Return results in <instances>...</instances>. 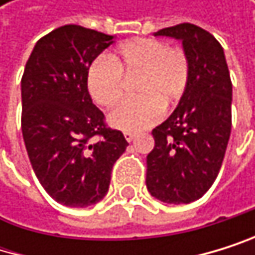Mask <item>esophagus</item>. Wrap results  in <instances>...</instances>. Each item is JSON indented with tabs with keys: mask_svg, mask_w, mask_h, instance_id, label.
Here are the masks:
<instances>
[{
	"mask_svg": "<svg viewBox=\"0 0 255 255\" xmlns=\"http://www.w3.org/2000/svg\"><path fill=\"white\" fill-rule=\"evenodd\" d=\"M124 136H125V139L128 140V142H131L134 137H136V134L134 133H130V131H127V133H124Z\"/></svg>",
	"mask_w": 255,
	"mask_h": 255,
	"instance_id": "esophagus-1",
	"label": "esophagus"
}]
</instances>
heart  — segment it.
<instances>
[{
  "label": "heart",
  "mask_w": 255,
  "mask_h": 255,
  "mask_svg": "<svg viewBox=\"0 0 255 255\" xmlns=\"http://www.w3.org/2000/svg\"><path fill=\"white\" fill-rule=\"evenodd\" d=\"M139 76L137 98L121 102L112 110L113 127L136 133L154 125L162 107L177 104L190 84V59L180 47L154 38H134L119 45L113 59L99 56L87 72V89L101 107H113L122 96L124 78Z\"/></svg>",
  "instance_id": "b5f03b06"
}]
</instances>
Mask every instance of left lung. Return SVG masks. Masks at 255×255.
Instances as JSON below:
<instances>
[{
	"mask_svg": "<svg viewBox=\"0 0 255 255\" xmlns=\"http://www.w3.org/2000/svg\"><path fill=\"white\" fill-rule=\"evenodd\" d=\"M182 39L190 84L177 109L151 131L146 188L162 202L200 199L214 183L231 134L233 84L220 42L202 27L182 22L154 33Z\"/></svg>",
	"mask_w": 255,
	"mask_h": 255,
	"instance_id": "obj_1",
	"label": "left lung"
}]
</instances>
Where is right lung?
Here are the masks:
<instances>
[{
	"label": "right lung",
	"mask_w": 255,
	"mask_h": 255,
	"mask_svg": "<svg viewBox=\"0 0 255 255\" xmlns=\"http://www.w3.org/2000/svg\"><path fill=\"white\" fill-rule=\"evenodd\" d=\"M113 36L67 24L42 36L21 79V128L42 188L65 207L84 208L109 191L112 168L128 146L92 102L87 72Z\"/></svg>",
	"instance_id": "obj_1"
}]
</instances>
